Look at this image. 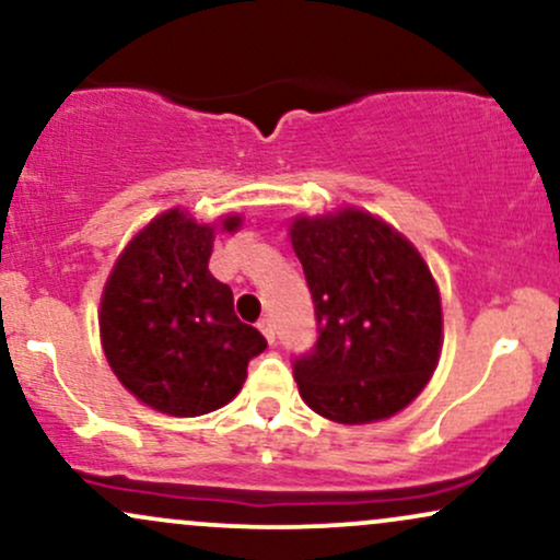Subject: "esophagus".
I'll return each instance as SVG.
<instances>
[{
	"mask_svg": "<svg viewBox=\"0 0 560 560\" xmlns=\"http://www.w3.org/2000/svg\"><path fill=\"white\" fill-rule=\"evenodd\" d=\"M258 329L262 331V337L268 339V342H276V326H273V320L271 318H260L258 320Z\"/></svg>",
	"mask_w": 560,
	"mask_h": 560,
	"instance_id": "obj_1",
	"label": "esophagus"
}]
</instances>
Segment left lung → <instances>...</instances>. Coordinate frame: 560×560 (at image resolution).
Listing matches in <instances>:
<instances>
[{
  "label": "left lung",
  "mask_w": 560,
  "mask_h": 560,
  "mask_svg": "<svg viewBox=\"0 0 560 560\" xmlns=\"http://www.w3.org/2000/svg\"><path fill=\"white\" fill-rule=\"evenodd\" d=\"M316 305V345L294 358L302 400L339 423L382 421L432 376L440 292L413 244L361 210L289 229Z\"/></svg>",
  "instance_id": "left-lung-1"
}]
</instances>
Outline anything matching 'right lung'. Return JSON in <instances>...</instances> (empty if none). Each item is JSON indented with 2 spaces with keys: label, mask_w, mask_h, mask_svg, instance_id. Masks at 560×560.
Wrapping results in <instances>:
<instances>
[{
  "label": "right lung",
  "mask_w": 560,
  "mask_h": 560,
  "mask_svg": "<svg viewBox=\"0 0 560 560\" xmlns=\"http://www.w3.org/2000/svg\"><path fill=\"white\" fill-rule=\"evenodd\" d=\"M240 218H226L234 231ZM213 229L182 210L150 223L115 262L102 294V347L120 384L168 416H202L242 389L266 337L242 324L234 294L208 271Z\"/></svg>",
  "instance_id": "right-lung-1"
}]
</instances>
